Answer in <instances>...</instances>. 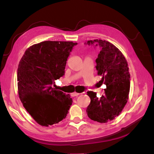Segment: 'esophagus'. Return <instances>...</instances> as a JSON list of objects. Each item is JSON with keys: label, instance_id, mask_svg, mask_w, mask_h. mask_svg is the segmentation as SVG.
<instances>
[{"label": "esophagus", "instance_id": "1", "mask_svg": "<svg viewBox=\"0 0 154 154\" xmlns=\"http://www.w3.org/2000/svg\"><path fill=\"white\" fill-rule=\"evenodd\" d=\"M79 94V93H77V92H73V93H72L71 94V95H72V96H73V97H74V96H78Z\"/></svg>", "mask_w": 154, "mask_h": 154}]
</instances>
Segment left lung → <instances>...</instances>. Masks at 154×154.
Here are the masks:
<instances>
[{
    "instance_id": "left-lung-1",
    "label": "left lung",
    "mask_w": 154,
    "mask_h": 154,
    "mask_svg": "<svg viewBox=\"0 0 154 154\" xmlns=\"http://www.w3.org/2000/svg\"><path fill=\"white\" fill-rule=\"evenodd\" d=\"M86 44L100 48L96 69L97 75L103 76L100 82L106 86L100 98L96 93L87 92L91 103L86 112L91 119L106 123L119 116L127 103L130 91L129 68L122 52L109 42L94 40L88 41Z\"/></svg>"
}]
</instances>
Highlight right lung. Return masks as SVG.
I'll use <instances>...</instances> for the list:
<instances>
[{"instance_id": "1", "label": "right lung", "mask_w": 154, "mask_h": 154, "mask_svg": "<svg viewBox=\"0 0 154 154\" xmlns=\"http://www.w3.org/2000/svg\"><path fill=\"white\" fill-rule=\"evenodd\" d=\"M77 43L44 41L27 49L18 64V95L36 122L48 127L67 116L72 100L53 88L64 74L67 58Z\"/></svg>"}]
</instances>
